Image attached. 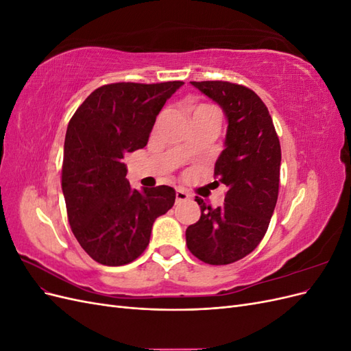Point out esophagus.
I'll return each instance as SVG.
<instances>
[{
  "label": "esophagus",
  "instance_id": "esophagus-1",
  "mask_svg": "<svg viewBox=\"0 0 351 351\" xmlns=\"http://www.w3.org/2000/svg\"><path fill=\"white\" fill-rule=\"evenodd\" d=\"M190 199V195L186 192V190L183 189H177L176 190V202L178 204V202H186Z\"/></svg>",
  "mask_w": 351,
  "mask_h": 351
}]
</instances>
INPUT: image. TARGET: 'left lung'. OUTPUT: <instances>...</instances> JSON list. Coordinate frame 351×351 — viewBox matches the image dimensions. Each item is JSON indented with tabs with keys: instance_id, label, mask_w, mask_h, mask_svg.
Masks as SVG:
<instances>
[{
	"instance_id": "left-lung-1",
	"label": "left lung",
	"mask_w": 351,
	"mask_h": 351,
	"mask_svg": "<svg viewBox=\"0 0 351 351\" xmlns=\"http://www.w3.org/2000/svg\"><path fill=\"white\" fill-rule=\"evenodd\" d=\"M218 104L227 119L224 151L214 176L227 186L224 205L196 199L200 218L186 230L189 250L209 265H228L258 247L278 199L281 146L267 105L230 82H190Z\"/></svg>"
}]
</instances>
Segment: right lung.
Returning <instances> with one entry per match:
<instances>
[{
  "instance_id": "right-lung-1",
  "label": "right lung",
  "mask_w": 351,
  "mask_h": 351,
  "mask_svg": "<svg viewBox=\"0 0 351 351\" xmlns=\"http://www.w3.org/2000/svg\"><path fill=\"white\" fill-rule=\"evenodd\" d=\"M183 84H105L71 117L61 187L73 234L93 261L133 262L149 244L155 219L173 208V187L132 189L123 158L146 146L156 115Z\"/></svg>"
}]
</instances>
